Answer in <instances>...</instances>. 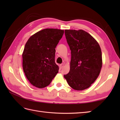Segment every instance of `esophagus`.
<instances>
[{
	"label": "esophagus",
	"instance_id": "obj_1",
	"mask_svg": "<svg viewBox=\"0 0 120 120\" xmlns=\"http://www.w3.org/2000/svg\"><path fill=\"white\" fill-rule=\"evenodd\" d=\"M63 66H64V64H63V63H62V64H60V68L61 69H62V68H63Z\"/></svg>",
	"mask_w": 120,
	"mask_h": 120
}]
</instances>
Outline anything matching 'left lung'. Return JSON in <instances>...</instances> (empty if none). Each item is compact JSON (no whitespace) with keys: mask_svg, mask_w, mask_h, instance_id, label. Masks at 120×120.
<instances>
[{"mask_svg":"<svg viewBox=\"0 0 120 120\" xmlns=\"http://www.w3.org/2000/svg\"><path fill=\"white\" fill-rule=\"evenodd\" d=\"M71 52L70 70L64 77L71 88L83 90L98 77L102 67V54L96 41L83 30H65Z\"/></svg>","mask_w":120,"mask_h":120,"instance_id":"1","label":"left lung"}]
</instances>
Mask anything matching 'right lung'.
Instances as JSON below:
<instances>
[{
	"label": "right lung",
	"instance_id": "obj_1",
	"mask_svg": "<svg viewBox=\"0 0 120 120\" xmlns=\"http://www.w3.org/2000/svg\"><path fill=\"white\" fill-rule=\"evenodd\" d=\"M64 30L48 28L30 37L22 53V68L27 79L33 86L45 88L59 71L55 63V48Z\"/></svg>",
	"mask_w": 120,
	"mask_h": 120
}]
</instances>
